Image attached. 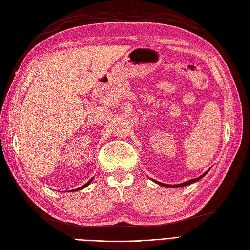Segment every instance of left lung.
<instances>
[{"mask_svg": "<svg viewBox=\"0 0 250 250\" xmlns=\"http://www.w3.org/2000/svg\"><path fill=\"white\" fill-rule=\"evenodd\" d=\"M208 171H209V169H208ZM208 171H206L203 175H201L200 177H196V178H194V179H190V180H188V182H185V183L178 184V185H167V184H162V183H159V182H156V183L159 184V185L163 186V187H167V188H179V187H184V186H187V185H190V184H193V183H195V182H198V180H200L202 177H204Z\"/></svg>", "mask_w": 250, "mask_h": 250, "instance_id": "8db88e82", "label": "left lung"}]
</instances>
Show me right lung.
Masks as SVG:
<instances>
[{
  "label": "right lung",
  "instance_id": "right-lung-1",
  "mask_svg": "<svg viewBox=\"0 0 250 250\" xmlns=\"http://www.w3.org/2000/svg\"><path fill=\"white\" fill-rule=\"evenodd\" d=\"M91 182H92V178H91V179H90V180H89V182H88L87 184H84L83 186H82V187H79L78 189H75V190H72V191H77V190H82V189H83V188H86V187H87V186H89V184H90V183H91Z\"/></svg>",
  "mask_w": 250,
  "mask_h": 250
}]
</instances>
